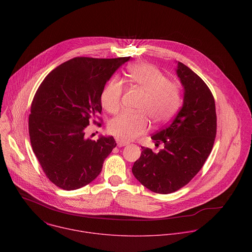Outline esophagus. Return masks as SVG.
I'll use <instances>...</instances> for the list:
<instances>
[{
    "instance_id": "esophagus-1",
    "label": "esophagus",
    "mask_w": 252,
    "mask_h": 252,
    "mask_svg": "<svg viewBox=\"0 0 252 252\" xmlns=\"http://www.w3.org/2000/svg\"><path fill=\"white\" fill-rule=\"evenodd\" d=\"M117 145H118V147L122 148V147H125V146H126V145H127V142H126V141H123V140H120V139H118V140H117Z\"/></svg>"
}]
</instances>
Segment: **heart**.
<instances>
[{
	"instance_id": "b5f03b06",
	"label": "heart",
	"mask_w": 252,
	"mask_h": 252,
	"mask_svg": "<svg viewBox=\"0 0 252 252\" xmlns=\"http://www.w3.org/2000/svg\"><path fill=\"white\" fill-rule=\"evenodd\" d=\"M128 82L145 92L139 110L149 114L155 124L168 122L178 111L182 94L177 85L167 82L166 77L156 66L137 63L126 70ZM124 87L119 80H112L101 93V105L111 114H117L122 106ZM150 126L148 116L143 113H123L109 125L110 132L120 140L129 141L145 133Z\"/></svg>"
}]
</instances>
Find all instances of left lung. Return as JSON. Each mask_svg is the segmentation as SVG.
I'll return each mask as SVG.
<instances>
[{
    "label": "left lung",
    "mask_w": 252,
    "mask_h": 252,
    "mask_svg": "<svg viewBox=\"0 0 252 252\" xmlns=\"http://www.w3.org/2000/svg\"><path fill=\"white\" fill-rule=\"evenodd\" d=\"M176 75L184 87V103L173 121L152 136L163 143L158 154L141 148L131 171L150 190L167 194L188 185L208 158L217 134L213 95L189 66L177 62Z\"/></svg>",
    "instance_id": "8db88e82"
}]
</instances>
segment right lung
I'll list each match as a JSON object with an SVG mask.
<instances>
[{
  "label": "right lung",
  "mask_w": 252,
  "mask_h": 252,
  "mask_svg": "<svg viewBox=\"0 0 252 252\" xmlns=\"http://www.w3.org/2000/svg\"><path fill=\"white\" fill-rule=\"evenodd\" d=\"M129 59L74 58L53 69L35 93L29 117L31 145L60 189L75 190L92 183L116 148L113 136L93 140L86 129L101 113L106 82Z\"/></svg>",
  "instance_id": "1"
}]
</instances>
